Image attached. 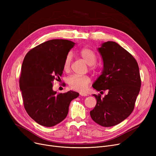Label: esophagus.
<instances>
[{"label":"esophagus","mask_w":156,"mask_h":156,"mask_svg":"<svg viewBox=\"0 0 156 156\" xmlns=\"http://www.w3.org/2000/svg\"><path fill=\"white\" fill-rule=\"evenodd\" d=\"M80 95L81 96H84V97H86V96L88 95L87 94L84 93V92H80Z\"/></svg>","instance_id":"34e87169"}]
</instances>
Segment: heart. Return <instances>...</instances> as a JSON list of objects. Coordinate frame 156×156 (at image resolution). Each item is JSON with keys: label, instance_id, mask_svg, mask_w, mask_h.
<instances>
[{"label": "heart", "instance_id": "heart-1", "mask_svg": "<svg viewBox=\"0 0 156 156\" xmlns=\"http://www.w3.org/2000/svg\"><path fill=\"white\" fill-rule=\"evenodd\" d=\"M81 57L85 61V62L90 66H92L91 69H94V65L97 60L96 54L91 49L88 48H83L80 51ZM73 55L71 52H68L66 55L64 63L63 69L65 71H68L71 68ZM90 78L88 76H80L78 75H72L69 76L67 79V82L70 88L78 91H83L88 87L90 83Z\"/></svg>", "mask_w": 156, "mask_h": 156}]
</instances>
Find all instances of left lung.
Here are the masks:
<instances>
[{"mask_svg": "<svg viewBox=\"0 0 156 156\" xmlns=\"http://www.w3.org/2000/svg\"><path fill=\"white\" fill-rule=\"evenodd\" d=\"M104 62L102 75L92 85L97 91L108 90L104 98L93 95L97 104L90 113L101 126H115L127 118L134 109L141 87L138 65L124 48L108 41L98 48Z\"/></svg>", "mask_w": 156, "mask_h": 156, "instance_id": "left-lung-1", "label": "left lung"}]
</instances>
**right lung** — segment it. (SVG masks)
<instances>
[{"instance_id":"right-lung-1","label":"right lung","mask_w":156,"mask_h":156,"mask_svg":"<svg viewBox=\"0 0 156 156\" xmlns=\"http://www.w3.org/2000/svg\"><path fill=\"white\" fill-rule=\"evenodd\" d=\"M75 44L64 39L48 40L24 57L20 78L24 107L40 125L59 123L67 116L71 101L79 95L71 90L57 94L52 90L54 81L62 76L65 57Z\"/></svg>"}]
</instances>
